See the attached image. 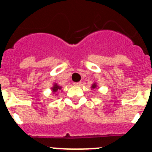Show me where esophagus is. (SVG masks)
Instances as JSON below:
<instances>
[{
  "mask_svg": "<svg viewBox=\"0 0 152 152\" xmlns=\"http://www.w3.org/2000/svg\"><path fill=\"white\" fill-rule=\"evenodd\" d=\"M81 84H82L81 82H78V83H73V85L76 86H81Z\"/></svg>",
  "mask_w": 152,
  "mask_h": 152,
  "instance_id": "34e87169",
  "label": "esophagus"
}]
</instances>
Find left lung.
Masks as SVG:
<instances>
[{
	"instance_id": "1",
	"label": "left lung",
	"mask_w": 152,
	"mask_h": 152,
	"mask_svg": "<svg viewBox=\"0 0 152 152\" xmlns=\"http://www.w3.org/2000/svg\"><path fill=\"white\" fill-rule=\"evenodd\" d=\"M96 86H97V85H96V83L92 84V89H95V88H96Z\"/></svg>"
}]
</instances>
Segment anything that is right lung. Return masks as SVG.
Instances as JSON below:
<instances>
[{"label": "right lung", "mask_w": 152, "mask_h": 152, "mask_svg": "<svg viewBox=\"0 0 152 152\" xmlns=\"http://www.w3.org/2000/svg\"><path fill=\"white\" fill-rule=\"evenodd\" d=\"M61 88H62L61 86H58L57 84L55 83L53 85V86L52 88H51V89H52L53 92V93H55V92H57L58 90H60V89H61Z\"/></svg>", "instance_id": "obj_1"}]
</instances>
